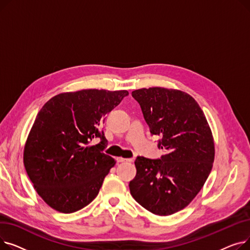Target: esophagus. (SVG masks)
I'll return each mask as SVG.
<instances>
[{
    "instance_id": "1",
    "label": "esophagus",
    "mask_w": 250,
    "mask_h": 250,
    "mask_svg": "<svg viewBox=\"0 0 250 250\" xmlns=\"http://www.w3.org/2000/svg\"><path fill=\"white\" fill-rule=\"evenodd\" d=\"M116 161L117 162H125V161H132V159L123 158V157H118V158H116Z\"/></svg>"
}]
</instances>
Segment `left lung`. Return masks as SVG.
Here are the masks:
<instances>
[{
	"label": "left lung",
	"instance_id": "1",
	"mask_svg": "<svg viewBox=\"0 0 250 250\" xmlns=\"http://www.w3.org/2000/svg\"><path fill=\"white\" fill-rule=\"evenodd\" d=\"M152 136H158L160 159L138 156L136 177L129 181L133 198L155 215L185 208L211 172L215 147L207 118L190 95L160 87L132 92Z\"/></svg>",
	"mask_w": 250,
	"mask_h": 250
}]
</instances>
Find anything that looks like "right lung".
<instances>
[{
  "mask_svg": "<svg viewBox=\"0 0 250 250\" xmlns=\"http://www.w3.org/2000/svg\"><path fill=\"white\" fill-rule=\"evenodd\" d=\"M128 95L125 90L89 89L59 94L36 115L24 148V166L37 193L64 214L93 201L115 161L101 125ZM99 138L96 146L91 141Z\"/></svg>",
  "mask_w": 250,
  "mask_h": 250,
  "instance_id": "add662e5",
  "label": "right lung"
}]
</instances>
